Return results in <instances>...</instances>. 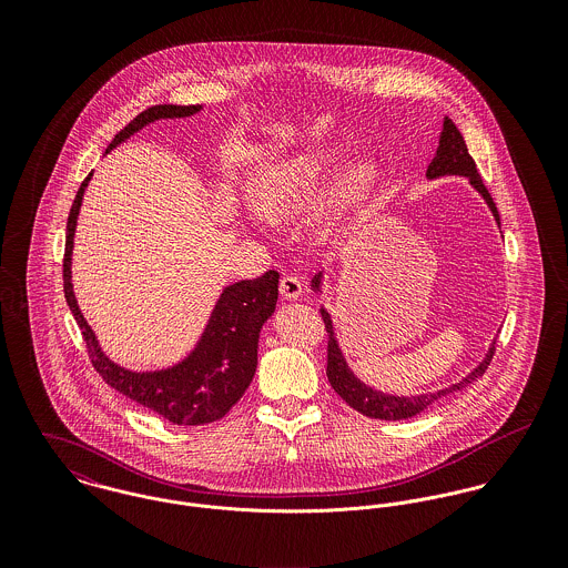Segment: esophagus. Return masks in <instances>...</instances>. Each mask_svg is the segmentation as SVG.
I'll use <instances>...</instances> for the list:
<instances>
[{
    "instance_id": "34e87169",
    "label": "esophagus",
    "mask_w": 568,
    "mask_h": 568,
    "mask_svg": "<svg viewBox=\"0 0 568 568\" xmlns=\"http://www.w3.org/2000/svg\"><path fill=\"white\" fill-rule=\"evenodd\" d=\"M280 295L284 300H297L302 295V280L297 275H284L280 280Z\"/></svg>"
}]
</instances>
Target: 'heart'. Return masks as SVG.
Instances as JSON below:
<instances>
[{"label": "heart", "instance_id": "b5f03b06", "mask_svg": "<svg viewBox=\"0 0 568 568\" xmlns=\"http://www.w3.org/2000/svg\"><path fill=\"white\" fill-rule=\"evenodd\" d=\"M334 158L327 153H308L284 162L262 165L248 185L253 207L271 219H288L302 212L320 192ZM378 168L358 162L345 168L329 185L324 203L317 212L320 223L332 225L356 212L376 190Z\"/></svg>", "mask_w": 568, "mask_h": 568}]
</instances>
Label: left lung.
<instances>
[{"instance_id": "left-lung-1", "label": "left lung", "mask_w": 568, "mask_h": 568, "mask_svg": "<svg viewBox=\"0 0 568 568\" xmlns=\"http://www.w3.org/2000/svg\"><path fill=\"white\" fill-rule=\"evenodd\" d=\"M444 174L468 176L473 187L486 199L487 207L491 210L496 223L500 225L496 205H494V201H491V196H489V192L484 185V179L477 170V163L470 158L466 140H464V135L459 133V129L455 126V122L450 118L444 120V131L439 135L437 153H435L433 162L428 163V168H426L428 179H437V176H444ZM313 288L322 291V273H317L313 277ZM322 317H324L327 338H329L327 341V369H325V374H327V381H329L332 389L354 410H358L367 417H374V419H408V417L419 415L424 408L435 405L437 400H442V398H446L455 392L466 389L470 383H475L479 376H484V372H486L487 365L494 356V349H496V343H491V347L487 349L486 358L464 381H459V383H455L446 389H439L435 394H419V396H392V394L376 392L374 387H367L365 383H361L354 376V372L347 367V363L343 358V352L336 343L332 320H329L325 308H322Z\"/></svg>"}]
</instances>
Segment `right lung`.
<instances>
[{"label": "right lung", "mask_w": 568, "mask_h": 568, "mask_svg": "<svg viewBox=\"0 0 568 568\" xmlns=\"http://www.w3.org/2000/svg\"><path fill=\"white\" fill-rule=\"evenodd\" d=\"M201 111L199 104H155L133 118L106 146V153L129 140L146 124L163 118H187ZM91 174L82 181L68 216L63 291L68 306L81 327L82 338L93 369L122 396L155 410L160 417L179 424L196 426L221 419L243 398L257 367V338L264 322L273 315L277 302L280 273L266 271L255 280H243L227 286L205 325L196 347L176 365L160 372H131L104 356L93 329L87 325L72 286V251L74 232L81 212L82 194Z\"/></svg>", "instance_id": "add662e5"}]
</instances>
